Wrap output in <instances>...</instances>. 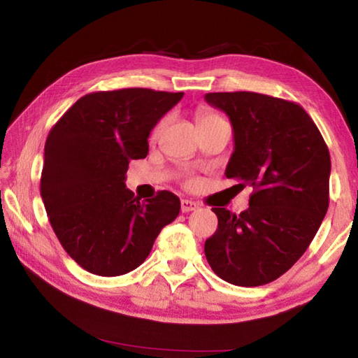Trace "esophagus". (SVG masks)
Masks as SVG:
<instances>
[{
  "mask_svg": "<svg viewBox=\"0 0 358 358\" xmlns=\"http://www.w3.org/2000/svg\"><path fill=\"white\" fill-rule=\"evenodd\" d=\"M199 208V203L192 202V201H187V199H183L181 201V211L183 213H189V211H196Z\"/></svg>",
  "mask_w": 358,
  "mask_h": 358,
  "instance_id": "34e87169",
  "label": "esophagus"
}]
</instances>
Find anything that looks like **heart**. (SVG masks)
Wrapping results in <instances>:
<instances>
[{"label":"heart","instance_id":"heart-1","mask_svg":"<svg viewBox=\"0 0 358 358\" xmlns=\"http://www.w3.org/2000/svg\"><path fill=\"white\" fill-rule=\"evenodd\" d=\"M217 118H220V117H217V115H215V113H211V112H207V110L199 112V124L208 123V121H213V120H217ZM161 128H162V123L157 126L156 131H155V134H157V132L161 131Z\"/></svg>","mask_w":358,"mask_h":358}]
</instances>
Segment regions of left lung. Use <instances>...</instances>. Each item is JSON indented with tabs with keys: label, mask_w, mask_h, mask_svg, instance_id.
Segmentation results:
<instances>
[{
	"label": "left lung",
	"mask_w": 358,
	"mask_h": 358,
	"mask_svg": "<svg viewBox=\"0 0 358 358\" xmlns=\"http://www.w3.org/2000/svg\"><path fill=\"white\" fill-rule=\"evenodd\" d=\"M234 128L226 177L251 186L240 215L213 208L217 229L205 241L211 270L254 287L286 273L314 238L329 208L330 153L310 115L286 99L252 92L208 93Z\"/></svg>",
	"instance_id": "1"
}]
</instances>
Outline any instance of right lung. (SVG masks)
<instances>
[{"instance_id": "obj_1", "label": "right lung", "mask_w": 358, "mask_h": 358, "mask_svg": "<svg viewBox=\"0 0 358 358\" xmlns=\"http://www.w3.org/2000/svg\"><path fill=\"white\" fill-rule=\"evenodd\" d=\"M183 93L124 88L78 99L48 132L41 196L64 251L90 273L137 268L180 199L159 191L141 202L124 185L131 159L148 155V136Z\"/></svg>"}]
</instances>
